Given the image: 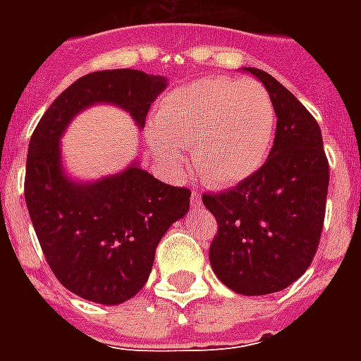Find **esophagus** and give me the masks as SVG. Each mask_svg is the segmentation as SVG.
Listing matches in <instances>:
<instances>
[{
	"mask_svg": "<svg viewBox=\"0 0 361 361\" xmlns=\"http://www.w3.org/2000/svg\"><path fill=\"white\" fill-rule=\"evenodd\" d=\"M191 207H201V195L197 191L191 193Z\"/></svg>",
	"mask_w": 361,
	"mask_h": 361,
	"instance_id": "obj_1",
	"label": "esophagus"
}]
</instances>
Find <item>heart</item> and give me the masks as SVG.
Here are the masks:
<instances>
[{
  "instance_id": "heart-1",
  "label": "heart",
  "mask_w": 361,
  "mask_h": 361,
  "mask_svg": "<svg viewBox=\"0 0 361 361\" xmlns=\"http://www.w3.org/2000/svg\"><path fill=\"white\" fill-rule=\"evenodd\" d=\"M160 131L150 145L170 166L189 147L195 170L212 188H230L263 166L274 139L271 94L255 81L211 77L166 96L157 111Z\"/></svg>"
}]
</instances>
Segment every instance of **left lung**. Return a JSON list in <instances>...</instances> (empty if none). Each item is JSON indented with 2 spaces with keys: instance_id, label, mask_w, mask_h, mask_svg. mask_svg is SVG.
Listing matches in <instances>:
<instances>
[{
  "instance_id": "1",
  "label": "left lung",
  "mask_w": 361,
  "mask_h": 361,
  "mask_svg": "<svg viewBox=\"0 0 361 361\" xmlns=\"http://www.w3.org/2000/svg\"><path fill=\"white\" fill-rule=\"evenodd\" d=\"M271 94L276 133L267 162L222 193H207L219 232L209 250L214 274L235 294L280 292L307 271L319 247L329 162L315 118L272 75L243 67Z\"/></svg>"
}]
</instances>
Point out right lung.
<instances>
[{"instance_id": "right-lung-1", "label": "right lung", "mask_w": 361, "mask_h": 361, "mask_svg": "<svg viewBox=\"0 0 361 361\" xmlns=\"http://www.w3.org/2000/svg\"><path fill=\"white\" fill-rule=\"evenodd\" d=\"M166 82L137 69L85 75L51 102L30 137L25 199L36 238L56 279L89 302L118 305L145 286L158 242L188 214L191 191L162 183L137 160L102 180L75 181L61 166L59 139L94 104L129 111L141 129Z\"/></svg>"}]
</instances>
